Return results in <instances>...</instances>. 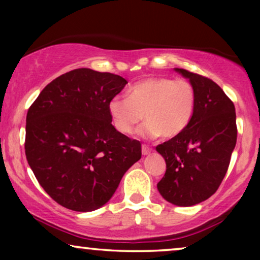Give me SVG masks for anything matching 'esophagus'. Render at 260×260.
Listing matches in <instances>:
<instances>
[{
    "mask_svg": "<svg viewBox=\"0 0 260 260\" xmlns=\"http://www.w3.org/2000/svg\"><path fill=\"white\" fill-rule=\"evenodd\" d=\"M151 152V148H149L147 144H143L142 145V154H143L144 156L149 155Z\"/></svg>",
    "mask_w": 260,
    "mask_h": 260,
    "instance_id": "34e87169",
    "label": "esophagus"
}]
</instances>
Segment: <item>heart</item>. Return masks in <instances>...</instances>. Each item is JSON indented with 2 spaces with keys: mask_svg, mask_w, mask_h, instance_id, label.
Wrapping results in <instances>:
<instances>
[{
  "mask_svg": "<svg viewBox=\"0 0 260 260\" xmlns=\"http://www.w3.org/2000/svg\"><path fill=\"white\" fill-rule=\"evenodd\" d=\"M197 108V90L188 79L150 77L137 81L127 97H113L109 113L120 134L131 135L142 118L140 135L147 138H173L189 125Z\"/></svg>",
  "mask_w": 260,
  "mask_h": 260,
  "instance_id": "b5f03b06",
  "label": "heart"
}]
</instances>
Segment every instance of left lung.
Returning a JSON list of instances; mask_svg holds the SVG:
<instances>
[{
	"instance_id": "obj_1",
	"label": "left lung",
	"mask_w": 260,
	"mask_h": 260,
	"mask_svg": "<svg viewBox=\"0 0 260 260\" xmlns=\"http://www.w3.org/2000/svg\"><path fill=\"white\" fill-rule=\"evenodd\" d=\"M197 90V108L187 129L156 147L166 159L159 194L170 204L194 206L218 189L229 169L237 143L236 109L214 81L183 69Z\"/></svg>"
}]
</instances>
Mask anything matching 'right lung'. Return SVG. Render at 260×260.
<instances>
[{
    "label": "right lung",
    "mask_w": 260,
    "mask_h": 260,
    "mask_svg": "<svg viewBox=\"0 0 260 260\" xmlns=\"http://www.w3.org/2000/svg\"><path fill=\"white\" fill-rule=\"evenodd\" d=\"M126 84L117 74L77 69L51 81L28 110V165L62 207L91 212L104 206L141 158L140 141L117 131L109 113V102Z\"/></svg>",
    "instance_id": "right-lung-1"
}]
</instances>
